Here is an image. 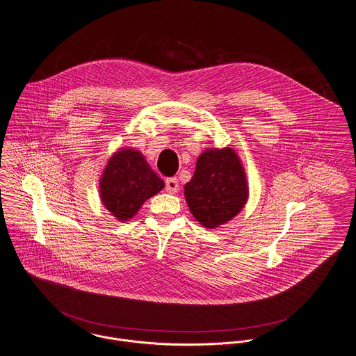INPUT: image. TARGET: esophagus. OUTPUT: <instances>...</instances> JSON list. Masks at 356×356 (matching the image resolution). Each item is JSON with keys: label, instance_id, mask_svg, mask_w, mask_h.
<instances>
[{"label": "esophagus", "instance_id": "esophagus-1", "mask_svg": "<svg viewBox=\"0 0 356 356\" xmlns=\"http://www.w3.org/2000/svg\"><path fill=\"white\" fill-rule=\"evenodd\" d=\"M165 191L168 193H176L179 191V181L176 177H169L165 180Z\"/></svg>", "mask_w": 356, "mask_h": 356}]
</instances>
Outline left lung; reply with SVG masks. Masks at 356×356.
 Instances as JSON below:
<instances>
[{"mask_svg":"<svg viewBox=\"0 0 356 356\" xmlns=\"http://www.w3.org/2000/svg\"><path fill=\"white\" fill-rule=\"evenodd\" d=\"M184 196L203 227L216 229L237 217L249 197L245 169L237 152L229 146L206 149L184 186Z\"/></svg>","mask_w":356,"mask_h":356,"instance_id":"left-lung-1","label":"left lung"}]
</instances>
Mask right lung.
I'll return each mask as SVG.
<instances>
[{
  "label": "right lung",
  "mask_w": 356,
  "mask_h": 356,
  "mask_svg": "<svg viewBox=\"0 0 356 356\" xmlns=\"http://www.w3.org/2000/svg\"><path fill=\"white\" fill-rule=\"evenodd\" d=\"M165 187L164 180L134 147L115 152L106 165L99 193L103 206L119 222L134 218L142 204Z\"/></svg>",
  "instance_id": "add662e5"
}]
</instances>
